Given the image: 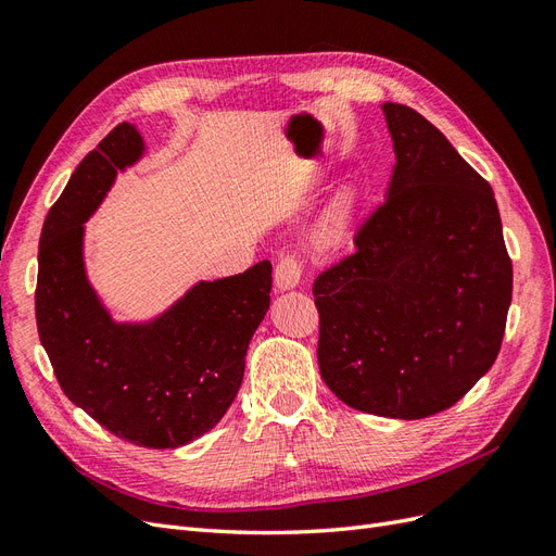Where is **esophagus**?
Returning <instances> with one entry per match:
<instances>
[{
	"mask_svg": "<svg viewBox=\"0 0 556 556\" xmlns=\"http://www.w3.org/2000/svg\"><path fill=\"white\" fill-rule=\"evenodd\" d=\"M301 280V262L294 255L282 257L276 264V290L285 292V290H294Z\"/></svg>",
	"mask_w": 556,
	"mask_h": 556,
	"instance_id": "1",
	"label": "esophagus"
}]
</instances>
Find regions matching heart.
I'll use <instances>...</instances> for the list:
<instances>
[{
  "mask_svg": "<svg viewBox=\"0 0 556 556\" xmlns=\"http://www.w3.org/2000/svg\"><path fill=\"white\" fill-rule=\"evenodd\" d=\"M357 204V190L350 188H341L339 192L333 194V199L329 201V206L319 215V220L315 225V233L313 239L319 248H333L336 243H341V239L345 237V229L350 225L352 211H355Z\"/></svg>",
  "mask_w": 556,
  "mask_h": 556,
  "instance_id": "heart-1",
  "label": "heart"
}]
</instances>
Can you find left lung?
<instances>
[{
  "label": "left lung",
  "mask_w": 556,
  "mask_h": 556,
  "mask_svg": "<svg viewBox=\"0 0 556 556\" xmlns=\"http://www.w3.org/2000/svg\"><path fill=\"white\" fill-rule=\"evenodd\" d=\"M382 113L396 164L357 250L313 282L317 364L350 408L422 419L492 368L513 262L490 182L410 106Z\"/></svg>",
  "instance_id": "left-lung-1"
}]
</instances>
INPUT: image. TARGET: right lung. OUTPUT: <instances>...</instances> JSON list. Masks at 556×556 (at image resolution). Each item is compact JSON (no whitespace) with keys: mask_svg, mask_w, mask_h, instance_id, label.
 <instances>
[{"mask_svg":"<svg viewBox=\"0 0 556 556\" xmlns=\"http://www.w3.org/2000/svg\"><path fill=\"white\" fill-rule=\"evenodd\" d=\"M146 153L123 123L86 155L39 241L37 327L62 392L127 443L166 450L211 431L237 399L252 333L271 304V262L199 280L146 323H117L88 280L83 237L117 172Z\"/></svg>","mask_w":556,"mask_h":556,"instance_id":"right-lung-1","label":"right lung"}]
</instances>
